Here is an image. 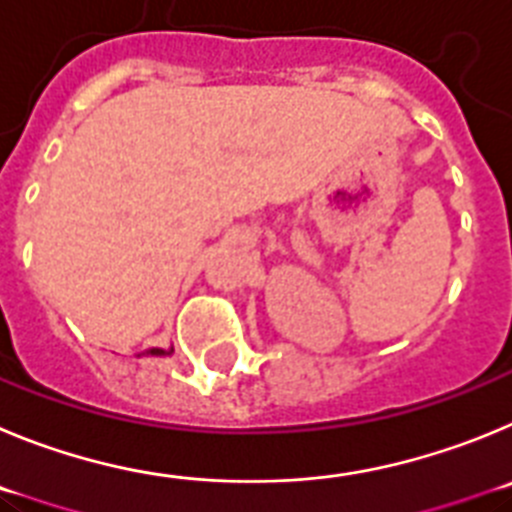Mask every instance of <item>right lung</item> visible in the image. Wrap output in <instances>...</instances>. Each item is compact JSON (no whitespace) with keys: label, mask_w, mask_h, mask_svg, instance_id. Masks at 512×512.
<instances>
[{"label":"right lung","mask_w":512,"mask_h":512,"mask_svg":"<svg viewBox=\"0 0 512 512\" xmlns=\"http://www.w3.org/2000/svg\"><path fill=\"white\" fill-rule=\"evenodd\" d=\"M168 354H173V347H150V349H145V352H140V354H135V357H168Z\"/></svg>","instance_id":"right-lung-1"}]
</instances>
